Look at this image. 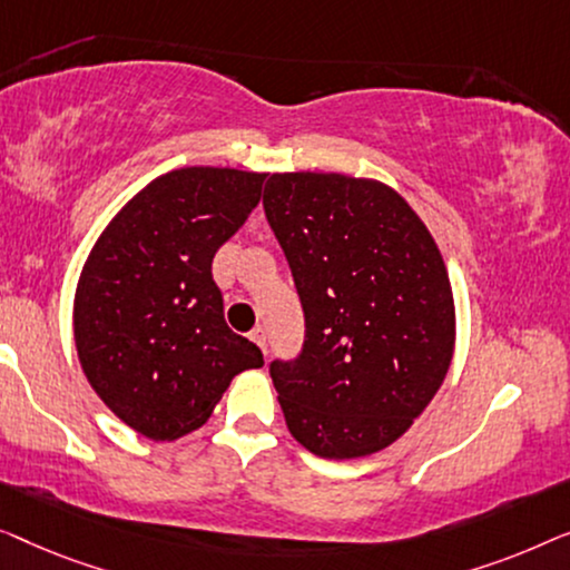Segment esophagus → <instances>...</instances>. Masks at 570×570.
Wrapping results in <instances>:
<instances>
[{
  "instance_id": "esophagus-1",
  "label": "esophagus",
  "mask_w": 570,
  "mask_h": 570,
  "mask_svg": "<svg viewBox=\"0 0 570 570\" xmlns=\"http://www.w3.org/2000/svg\"><path fill=\"white\" fill-rule=\"evenodd\" d=\"M250 338H253V343H258V348L263 351V354H266L268 351V335H266V327H253V333H250Z\"/></svg>"
}]
</instances>
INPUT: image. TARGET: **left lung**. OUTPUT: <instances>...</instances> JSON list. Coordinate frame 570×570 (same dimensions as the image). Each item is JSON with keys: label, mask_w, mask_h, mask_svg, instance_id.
<instances>
[{"label": "left lung", "mask_w": 570, "mask_h": 570, "mask_svg": "<svg viewBox=\"0 0 570 570\" xmlns=\"http://www.w3.org/2000/svg\"><path fill=\"white\" fill-rule=\"evenodd\" d=\"M263 208L304 312L299 356L271 362L286 426L325 460L380 452L452 364L442 253L405 198L376 180L274 173Z\"/></svg>", "instance_id": "1"}]
</instances>
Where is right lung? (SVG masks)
Masks as SVG:
<instances>
[{"label":"right lung","mask_w":570,"mask_h":570,"mask_svg":"<svg viewBox=\"0 0 570 570\" xmlns=\"http://www.w3.org/2000/svg\"><path fill=\"white\" fill-rule=\"evenodd\" d=\"M266 175L183 167L159 175L108 224L75 296L87 382L126 426L173 442L204 426L232 376L263 366L224 323L214 253L261 202Z\"/></svg>","instance_id":"obj_1"}]
</instances>
